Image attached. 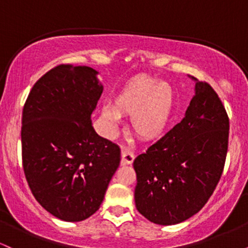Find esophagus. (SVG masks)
Returning a JSON list of instances; mask_svg holds the SVG:
<instances>
[{"instance_id":"esophagus-1","label":"esophagus","mask_w":248,"mask_h":248,"mask_svg":"<svg viewBox=\"0 0 248 248\" xmlns=\"http://www.w3.org/2000/svg\"><path fill=\"white\" fill-rule=\"evenodd\" d=\"M134 160H135V154L132 150L124 148V152H122V163L124 164H132Z\"/></svg>"}]
</instances>
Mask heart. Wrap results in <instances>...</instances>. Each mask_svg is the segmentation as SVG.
<instances>
[{
    "instance_id": "b5f03b06",
    "label": "heart",
    "mask_w": 248,
    "mask_h": 248,
    "mask_svg": "<svg viewBox=\"0 0 248 248\" xmlns=\"http://www.w3.org/2000/svg\"><path fill=\"white\" fill-rule=\"evenodd\" d=\"M175 96L167 82H156L146 77L129 81L115 96L112 106L102 108L101 115L110 128H116L121 115L132 117L133 132L143 139L154 140L166 129L171 119Z\"/></svg>"
}]
</instances>
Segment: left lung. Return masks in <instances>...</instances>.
Returning <instances> with one entry per match:
<instances>
[{"mask_svg": "<svg viewBox=\"0 0 248 248\" xmlns=\"http://www.w3.org/2000/svg\"><path fill=\"white\" fill-rule=\"evenodd\" d=\"M230 119L217 92L196 82L186 116L134 161L135 205L152 223L173 225L196 215L224 171Z\"/></svg>", "mask_w": 248, "mask_h": 248, "instance_id": "1", "label": "left lung"}]
</instances>
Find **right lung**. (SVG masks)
<instances>
[{"instance_id": "1", "label": "right lung", "mask_w": 248, "mask_h": 248, "mask_svg": "<svg viewBox=\"0 0 248 248\" xmlns=\"http://www.w3.org/2000/svg\"><path fill=\"white\" fill-rule=\"evenodd\" d=\"M96 71L61 64L31 88L22 113V163L33 197L55 217L95 213L120 164V148L93 129Z\"/></svg>"}]
</instances>
